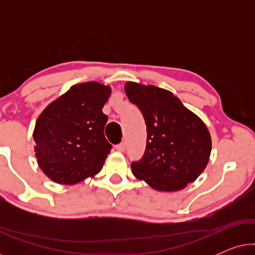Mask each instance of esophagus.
Here are the masks:
<instances>
[{
  "instance_id": "34e87169",
  "label": "esophagus",
  "mask_w": 255,
  "mask_h": 255,
  "mask_svg": "<svg viewBox=\"0 0 255 255\" xmlns=\"http://www.w3.org/2000/svg\"><path fill=\"white\" fill-rule=\"evenodd\" d=\"M125 147H127V145H125L124 141L121 142V144L116 145V149H117V151H120V152H124L125 151Z\"/></svg>"
}]
</instances>
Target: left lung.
<instances>
[{
    "instance_id": "1",
    "label": "left lung",
    "mask_w": 255,
    "mask_h": 255,
    "mask_svg": "<svg viewBox=\"0 0 255 255\" xmlns=\"http://www.w3.org/2000/svg\"><path fill=\"white\" fill-rule=\"evenodd\" d=\"M124 89L147 130L144 155L131 163L133 175L160 191L180 190L196 180L211 152L205 124L169 90L135 82Z\"/></svg>"
}]
</instances>
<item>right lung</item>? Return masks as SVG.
<instances>
[{
	"label": "right lung",
	"instance_id": "add662e5",
	"mask_svg": "<svg viewBox=\"0 0 255 255\" xmlns=\"http://www.w3.org/2000/svg\"><path fill=\"white\" fill-rule=\"evenodd\" d=\"M111 88L99 82L73 86L52 102L36 122L38 165L52 181L75 184L102 169L113 145L104 137L102 108Z\"/></svg>",
	"mask_w": 255,
	"mask_h": 255
}]
</instances>
